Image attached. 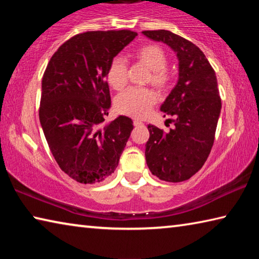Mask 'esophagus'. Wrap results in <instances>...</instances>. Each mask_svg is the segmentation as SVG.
Returning a JSON list of instances; mask_svg holds the SVG:
<instances>
[{
	"instance_id": "obj_1",
	"label": "esophagus",
	"mask_w": 259,
	"mask_h": 259,
	"mask_svg": "<svg viewBox=\"0 0 259 259\" xmlns=\"http://www.w3.org/2000/svg\"><path fill=\"white\" fill-rule=\"evenodd\" d=\"M134 124H135L136 126H139V125H143L144 123H143L142 121H139V120H137V119H135V120H134Z\"/></svg>"
}]
</instances>
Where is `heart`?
<instances>
[{
	"label": "heart",
	"instance_id": "b5f03b06",
	"mask_svg": "<svg viewBox=\"0 0 259 259\" xmlns=\"http://www.w3.org/2000/svg\"><path fill=\"white\" fill-rule=\"evenodd\" d=\"M137 57L152 71L151 81L157 88L169 84L170 75L165 71L168 56L161 47L148 45L137 51ZM107 80L114 89H122L128 82L126 64L123 57L116 56L112 59L107 69ZM156 103V96L145 88H129L117 96L115 106L122 114L134 117H145L151 113L153 105Z\"/></svg>",
	"mask_w": 259,
	"mask_h": 259
}]
</instances>
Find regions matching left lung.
I'll list each match as a JSON object with an SVG mask.
<instances>
[{"instance_id": "left-lung-1", "label": "left lung", "mask_w": 259, "mask_h": 259, "mask_svg": "<svg viewBox=\"0 0 259 259\" xmlns=\"http://www.w3.org/2000/svg\"><path fill=\"white\" fill-rule=\"evenodd\" d=\"M142 33L170 47L178 59L177 84L160 107L165 115L174 116L175 128L164 133L147 125L146 163L161 181H187L202 168L213 145L222 108L216 74L194 43L165 29Z\"/></svg>"}]
</instances>
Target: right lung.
<instances>
[{"label": "right lung", "instance_id": "right-lung-1", "mask_svg": "<svg viewBox=\"0 0 259 259\" xmlns=\"http://www.w3.org/2000/svg\"><path fill=\"white\" fill-rule=\"evenodd\" d=\"M136 36L131 30L77 34L59 47L43 74V133L60 169L81 184L111 176L134 129L124 115L102 124L111 107L108 66Z\"/></svg>", "mask_w": 259, "mask_h": 259}]
</instances>
